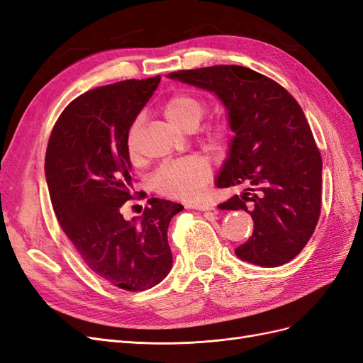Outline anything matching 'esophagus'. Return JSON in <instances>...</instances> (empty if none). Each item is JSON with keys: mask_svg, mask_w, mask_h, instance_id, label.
Instances as JSON below:
<instances>
[{"mask_svg": "<svg viewBox=\"0 0 363 363\" xmlns=\"http://www.w3.org/2000/svg\"><path fill=\"white\" fill-rule=\"evenodd\" d=\"M189 208H195V211H213L212 206L204 204V203H191L188 204Z\"/></svg>", "mask_w": 363, "mask_h": 363, "instance_id": "obj_1", "label": "esophagus"}]
</instances>
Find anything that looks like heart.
Segmentation results:
<instances>
[{
	"mask_svg": "<svg viewBox=\"0 0 363 363\" xmlns=\"http://www.w3.org/2000/svg\"><path fill=\"white\" fill-rule=\"evenodd\" d=\"M207 104L203 98L195 94L180 92L172 95L163 107L164 116L169 123L182 130L194 128L206 113ZM138 121L130 127L127 133V151L131 160H138L139 155L135 147V136ZM232 127L225 121H216L206 130V142L208 147L219 148L228 144L232 139ZM211 174L208 163L199 156H188L164 162L155 171L151 177L152 188L159 194L175 200H194L199 196Z\"/></svg>",
	"mask_w": 363,
	"mask_h": 363,
	"instance_id": "1",
	"label": "heart"
}]
</instances>
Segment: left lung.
Listing matches in <instances>:
<instances>
[{"instance_id": "left-lung-1", "label": "left lung", "mask_w": 363, "mask_h": 363, "mask_svg": "<svg viewBox=\"0 0 363 363\" xmlns=\"http://www.w3.org/2000/svg\"><path fill=\"white\" fill-rule=\"evenodd\" d=\"M215 92L235 131L218 188L245 186L219 204L248 212L255 230L236 256L259 267L292 260L309 242L321 213L323 159L295 98L269 77L238 65L171 72Z\"/></svg>"}]
</instances>
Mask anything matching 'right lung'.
<instances>
[{
	"label": "right lung",
	"instance_id": "obj_1",
	"mask_svg": "<svg viewBox=\"0 0 363 363\" xmlns=\"http://www.w3.org/2000/svg\"><path fill=\"white\" fill-rule=\"evenodd\" d=\"M160 75L106 84L77 96L54 124L45 175L59 224L83 262L113 286L138 292L171 269V218L183 206L151 199L140 218L127 221L133 199L127 133L157 89Z\"/></svg>",
	"mask_w": 363,
	"mask_h": 363
}]
</instances>
